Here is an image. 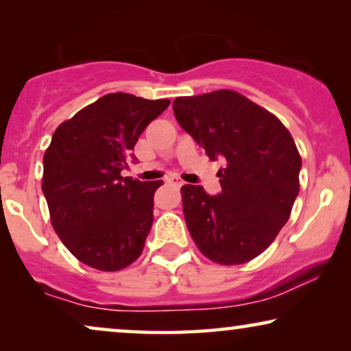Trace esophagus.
I'll return each mask as SVG.
<instances>
[{
  "instance_id": "1",
  "label": "esophagus",
  "mask_w": 351,
  "mask_h": 351,
  "mask_svg": "<svg viewBox=\"0 0 351 351\" xmlns=\"http://www.w3.org/2000/svg\"><path fill=\"white\" fill-rule=\"evenodd\" d=\"M166 182L169 185H174V186H182V184H184V182H182L179 177L177 176H174V174H171V176H167L166 177Z\"/></svg>"
}]
</instances>
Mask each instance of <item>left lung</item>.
Returning a JSON list of instances; mask_svg holds the SVG:
<instances>
[{
    "mask_svg": "<svg viewBox=\"0 0 351 351\" xmlns=\"http://www.w3.org/2000/svg\"><path fill=\"white\" fill-rule=\"evenodd\" d=\"M172 108L206 155L225 161L220 193L182 186L191 238L215 263L252 261L285 227L299 195L302 160L294 138L275 114L234 90L177 97Z\"/></svg>",
    "mask_w": 351,
    "mask_h": 351,
    "instance_id": "8db88e82",
    "label": "left lung"
}]
</instances>
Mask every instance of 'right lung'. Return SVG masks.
Segmentation results:
<instances>
[{"instance_id": "obj_1", "label": "right lung", "mask_w": 351, "mask_h": 351, "mask_svg": "<svg viewBox=\"0 0 351 351\" xmlns=\"http://www.w3.org/2000/svg\"><path fill=\"white\" fill-rule=\"evenodd\" d=\"M171 100L107 94L56 129L43 158V193L66 249L86 265L118 271L141 256L162 180L123 177L150 121Z\"/></svg>"}]
</instances>
